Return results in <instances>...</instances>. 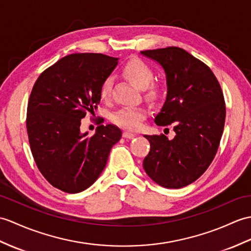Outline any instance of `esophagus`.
Returning <instances> with one entry per match:
<instances>
[{
    "label": "esophagus",
    "mask_w": 251,
    "mask_h": 251,
    "mask_svg": "<svg viewBox=\"0 0 251 251\" xmlns=\"http://www.w3.org/2000/svg\"><path fill=\"white\" fill-rule=\"evenodd\" d=\"M123 137L126 138V139H132V138L136 137V135H135V133H132V132H129V131H124Z\"/></svg>",
    "instance_id": "1"
}]
</instances>
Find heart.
Returning <instances> with one entry per match:
<instances>
[{"label": "heart", "mask_w": 251, "mask_h": 251, "mask_svg": "<svg viewBox=\"0 0 251 251\" xmlns=\"http://www.w3.org/2000/svg\"><path fill=\"white\" fill-rule=\"evenodd\" d=\"M123 74L126 78L129 79L133 84H136L139 89L145 91V96L149 99H156L158 96V90L156 86H150L152 82L154 74L147 63L141 60H131L128 62L123 68ZM112 80L111 78H106L100 86V97L102 99H108L111 95ZM147 110L141 107L133 108H122L114 112L112 115V121L116 125L127 128V129L136 130L141 126L143 120L147 118Z\"/></svg>", "instance_id": "b5f03b06"}]
</instances>
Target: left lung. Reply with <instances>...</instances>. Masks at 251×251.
<instances>
[{
  "label": "left lung",
  "mask_w": 251,
  "mask_h": 251,
  "mask_svg": "<svg viewBox=\"0 0 251 251\" xmlns=\"http://www.w3.org/2000/svg\"><path fill=\"white\" fill-rule=\"evenodd\" d=\"M141 54L156 61L166 74L167 97L155 123L172 125L176 131L172 140L144 136L151 150L143 168L162 187L182 188L199 178L217 153L226 119L223 91L211 68L182 48Z\"/></svg>",
  "instance_id": "obj_1"
}]
</instances>
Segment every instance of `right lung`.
<instances>
[{
  "mask_svg": "<svg viewBox=\"0 0 251 251\" xmlns=\"http://www.w3.org/2000/svg\"><path fill=\"white\" fill-rule=\"evenodd\" d=\"M118 60L101 53L69 54L47 68L33 86L28 142L40 173L64 192L77 194L94 184L122 137L111 124L98 126L92 137L80 131L81 119L97 108L102 81Z\"/></svg>",
  "mask_w": 251,
  "mask_h": 251,
  "instance_id": "1",
  "label": "right lung"
}]
</instances>
